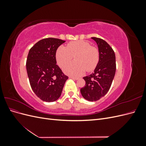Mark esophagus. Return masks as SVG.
Listing matches in <instances>:
<instances>
[{
	"instance_id": "esophagus-1",
	"label": "esophagus",
	"mask_w": 146,
	"mask_h": 146,
	"mask_svg": "<svg viewBox=\"0 0 146 146\" xmlns=\"http://www.w3.org/2000/svg\"><path fill=\"white\" fill-rule=\"evenodd\" d=\"M70 78H72V79H74V80H78L79 79V78H78V77H69Z\"/></svg>"
}]
</instances>
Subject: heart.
I'll return each instance as SVG.
<instances>
[{
	"label": "heart",
	"instance_id": "heart-1",
	"mask_svg": "<svg viewBox=\"0 0 146 146\" xmlns=\"http://www.w3.org/2000/svg\"><path fill=\"white\" fill-rule=\"evenodd\" d=\"M74 56L75 62L66 65L63 70L69 76L78 77L93 70L98 65L100 54L98 48L86 41L70 42L67 46H60L56 52V59L60 67L69 63Z\"/></svg>",
	"mask_w": 146,
	"mask_h": 146
}]
</instances>
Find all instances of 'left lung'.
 I'll use <instances>...</instances> for the list:
<instances>
[{"label": "left lung", "mask_w": 146, "mask_h": 146, "mask_svg": "<svg viewBox=\"0 0 146 146\" xmlns=\"http://www.w3.org/2000/svg\"><path fill=\"white\" fill-rule=\"evenodd\" d=\"M98 46L100 58L94 72L84 77L85 86L80 89L82 96L88 101H97L109 91L115 75L116 56L113 48L104 39L92 37Z\"/></svg>", "instance_id": "obj_1"}]
</instances>
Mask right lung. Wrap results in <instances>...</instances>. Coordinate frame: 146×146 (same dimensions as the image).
<instances>
[{
    "label": "right lung",
    "instance_id": "1",
    "mask_svg": "<svg viewBox=\"0 0 146 146\" xmlns=\"http://www.w3.org/2000/svg\"><path fill=\"white\" fill-rule=\"evenodd\" d=\"M65 41L48 38L39 41L30 48L26 69L31 88L38 98L50 102L58 99L68 77L57 65L56 52Z\"/></svg>",
    "mask_w": 146,
    "mask_h": 146
}]
</instances>
